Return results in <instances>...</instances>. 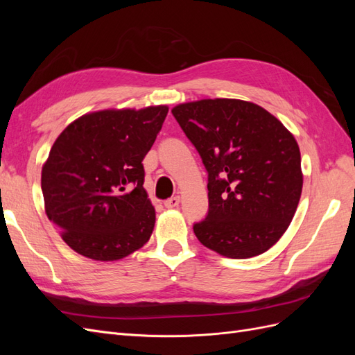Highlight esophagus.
Here are the masks:
<instances>
[{"label": "esophagus", "instance_id": "obj_1", "mask_svg": "<svg viewBox=\"0 0 355 355\" xmlns=\"http://www.w3.org/2000/svg\"><path fill=\"white\" fill-rule=\"evenodd\" d=\"M179 202H180V197L176 196V197H173V198L166 200V201H164V206H166L167 209H175V207L179 206Z\"/></svg>", "mask_w": 355, "mask_h": 355}]
</instances>
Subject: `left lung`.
<instances>
[{"mask_svg": "<svg viewBox=\"0 0 355 355\" xmlns=\"http://www.w3.org/2000/svg\"><path fill=\"white\" fill-rule=\"evenodd\" d=\"M209 173V211L194 223L202 245L232 259L266 252L292 222L302 192L293 135L262 106L202 99L171 110Z\"/></svg>", "mask_w": 355, "mask_h": 355, "instance_id": "1", "label": "left lung"}]
</instances>
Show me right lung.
Wrapping results in <instances>:
<instances>
[{
	"instance_id": "right-lung-1",
	"label": "right lung",
	"mask_w": 355,
	"mask_h": 355,
	"mask_svg": "<svg viewBox=\"0 0 355 355\" xmlns=\"http://www.w3.org/2000/svg\"><path fill=\"white\" fill-rule=\"evenodd\" d=\"M168 108L105 110L71 123L41 171L49 219L72 250L118 261L149 240L155 209L144 188L142 161Z\"/></svg>"
}]
</instances>
